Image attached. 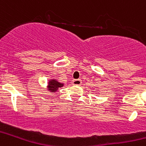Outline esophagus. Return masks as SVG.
Masks as SVG:
<instances>
[{
    "label": "esophagus",
    "mask_w": 146,
    "mask_h": 146,
    "mask_svg": "<svg viewBox=\"0 0 146 146\" xmlns=\"http://www.w3.org/2000/svg\"><path fill=\"white\" fill-rule=\"evenodd\" d=\"M72 83H73V85H75V86H80L82 83V82L80 79H77V80H73V81H72Z\"/></svg>",
    "instance_id": "esophagus-1"
}]
</instances>
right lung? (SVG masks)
<instances>
[{"instance_id":"right-lung-1","label":"right lung","mask_w":146,"mask_h":146,"mask_svg":"<svg viewBox=\"0 0 146 146\" xmlns=\"http://www.w3.org/2000/svg\"><path fill=\"white\" fill-rule=\"evenodd\" d=\"M63 83H59L56 79H50L48 83V90L50 91V93H56L58 90V88L63 87Z\"/></svg>"}]
</instances>
